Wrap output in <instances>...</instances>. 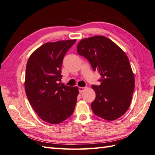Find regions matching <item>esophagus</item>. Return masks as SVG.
Segmentation results:
<instances>
[{
  "label": "esophagus",
  "mask_w": 155,
  "mask_h": 155,
  "mask_svg": "<svg viewBox=\"0 0 155 155\" xmlns=\"http://www.w3.org/2000/svg\"><path fill=\"white\" fill-rule=\"evenodd\" d=\"M86 87H79V88H78L79 92H80L81 94H82L86 90Z\"/></svg>",
  "instance_id": "esophagus-1"
}]
</instances>
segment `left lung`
<instances>
[{
    "instance_id": "1",
    "label": "left lung",
    "mask_w": 155,
    "mask_h": 155,
    "mask_svg": "<svg viewBox=\"0 0 155 155\" xmlns=\"http://www.w3.org/2000/svg\"><path fill=\"white\" fill-rule=\"evenodd\" d=\"M77 52L101 75V84L92 86L96 94L91 104L93 112L109 121L120 118L129 108L135 87L133 71L124 51L108 38L94 36L82 39Z\"/></svg>"
}]
</instances>
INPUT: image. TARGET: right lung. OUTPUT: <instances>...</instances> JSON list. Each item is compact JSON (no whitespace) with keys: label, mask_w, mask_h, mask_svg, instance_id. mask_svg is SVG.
Returning <instances> with one entry per match:
<instances>
[{"label":"right lung","mask_w":155,"mask_h":155,"mask_svg":"<svg viewBox=\"0 0 155 155\" xmlns=\"http://www.w3.org/2000/svg\"><path fill=\"white\" fill-rule=\"evenodd\" d=\"M77 40L47 42L30 55L25 89L27 99L44 121L57 124L73 114L78 88L58 83L62 77L63 59Z\"/></svg>","instance_id":"right-lung-1"}]
</instances>
